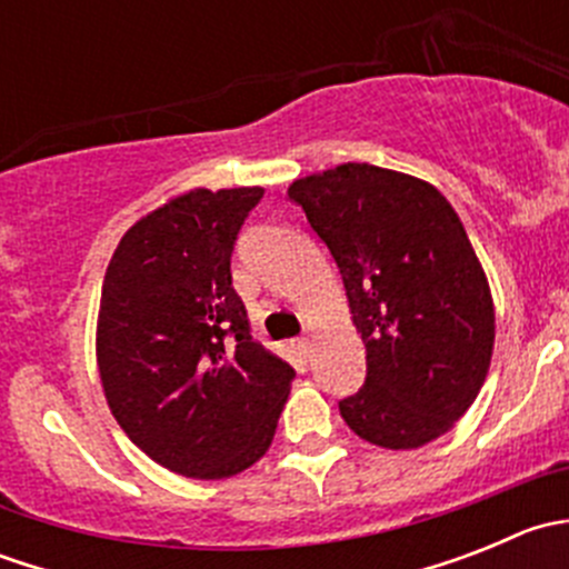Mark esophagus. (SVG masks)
<instances>
[{"label": "esophagus", "instance_id": "34e87169", "mask_svg": "<svg viewBox=\"0 0 569 569\" xmlns=\"http://www.w3.org/2000/svg\"><path fill=\"white\" fill-rule=\"evenodd\" d=\"M311 347H313V336H311V332H306V336L297 341V349H300V352L308 358V355H311Z\"/></svg>", "mask_w": 569, "mask_h": 569}]
</instances>
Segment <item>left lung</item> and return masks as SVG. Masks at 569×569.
Returning <instances> with one entry per match:
<instances>
[{"mask_svg":"<svg viewBox=\"0 0 569 569\" xmlns=\"http://www.w3.org/2000/svg\"><path fill=\"white\" fill-rule=\"evenodd\" d=\"M289 198L336 258L366 347V386L338 401L341 418L382 449L432 443L473 405L496 343L460 217L429 181L366 162L297 178Z\"/></svg>","mask_w":569,"mask_h":569,"instance_id":"8db88e82","label":"left lung"}]
</instances>
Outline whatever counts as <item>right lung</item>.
<instances>
[{"mask_svg": "<svg viewBox=\"0 0 569 569\" xmlns=\"http://www.w3.org/2000/svg\"><path fill=\"white\" fill-rule=\"evenodd\" d=\"M261 187L189 189L123 233L96 360L114 421L153 462L228 479L267 455L295 369L252 341L231 252Z\"/></svg>", "mask_w": 569, "mask_h": 569, "instance_id": "right-lung-1", "label": "right lung"}]
</instances>
